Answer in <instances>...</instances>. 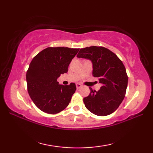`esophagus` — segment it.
Returning a JSON list of instances; mask_svg holds the SVG:
<instances>
[{
  "label": "esophagus",
  "mask_w": 153,
  "mask_h": 153,
  "mask_svg": "<svg viewBox=\"0 0 153 153\" xmlns=\"http://www.w3.org/2000/svg\"><path fill=\"white\" fill-rule=\"evenodd\" d=\"M82 87V84H80V83H76V88H77V89H80Z\"/></svg>",
  "instance_id": "esophagus-1"
}]
</instances>
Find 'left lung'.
Instances as JSON below:
<instances>
[{
    "mask_svg": "<svg viewBox=\"0 0 153 153\" xmlns=\"http://www.w3.org/2000/svg\"><path fill=\"white\" fill-rule=\"evenodd\" d=\"M77 57L91 60L93 76L102 85L98 91L89 87L90 94L83 99L85 107L97 116L112 114L125 97L128 78L124 65L114 53L102 47L81 48Z\"/></svg>",
    "mask_w": 153,
    "mask_h": 153,
    "instance_id": "obj_1",
    "label": "left lung"
}]
</instances>
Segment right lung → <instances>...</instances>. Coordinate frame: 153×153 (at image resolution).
I'll list each match as a JSON object with an SVG mask.
<instances>
[{
    "instance_id": "obj_1",
    "label": "right lung",
    "mask_w": 153,
    "mask_h": 153,
    "mask_svg": "<svg viewBox=\"0 0 153 153\" xmlns=\"http://www.w3.org/2000/svg\"><path fill=\"white\" fill-rule=\"evenodd\" d=\"M79 50L48 47L31 60L26 74L27 91L35 105L43 112L54 114L69 105L76 85H60L57 79L68 72L70 63Z\"/></svg>"
}]
</instances>
